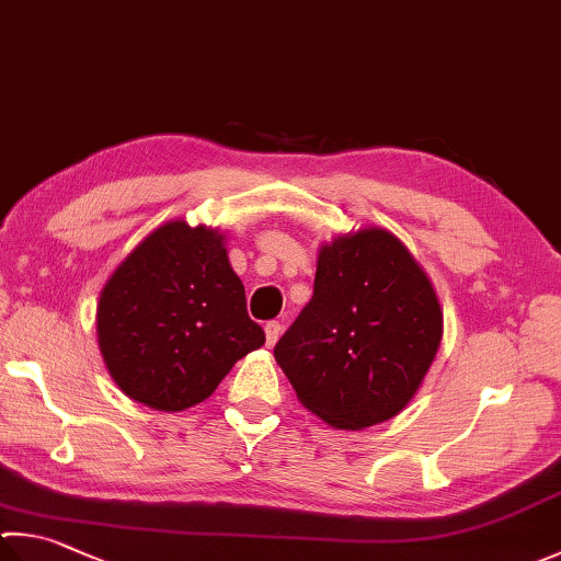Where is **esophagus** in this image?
<instances>
[{"label": "esophagus", "mask_w": 561, "mask_h": 561, "mask_svg": "<svg viewBox=\"0 0 561 561\" xmlns=\"http://www.w3.org/2000/svg\"><path fill=\"white\" fill-rule=\"evenodd\" d=\"M263 330H266V344H268V346H273V344L278 342V336H280V330H283V327H280V322L273 320V322H266V327H263Z\"/></svg>", "instance_id": "obj_1"}]
</instances>
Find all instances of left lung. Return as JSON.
<instances>
[{
  "label": "left lung",
  "mask_w": 561,
  "mask_h": 561,
  "mask_svg": "<svg viewBox=\"0 0 561 561\" xmlns=\"http://www.w3.org/2000/svg\"><path fill=\"white\" fill-rule=\"evenodd\" d=\"M442 342L425 273L386 229L320 249L312 300L273 356L300 403L340 430L390 420L415 396Z\"/></svg>",
  "instance_id": "obj_1"
}]
</instances>
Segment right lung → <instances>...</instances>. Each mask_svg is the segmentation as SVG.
Wrapping results in <instances>:
<instances>
[{"label":"right lung","instance_id":"add662e5","mask_svg":"<svg viewBox=\"0 0 561 561\" xmlns=\"http://www.w3.org/2000/svg\"><path fill=\"white\" fill-rule=\"evenodd\" d=\"M221 241L215 229L168 221L100 295L104 364L126 396L153 410L203 403L241 356L266 342Z\"/></svg>","mask_w":561,"mask_h":561}]
</instances>
